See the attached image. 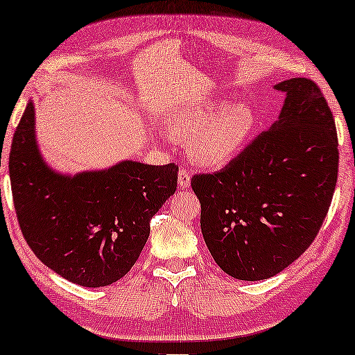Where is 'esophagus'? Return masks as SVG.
<instances>
[{
    "label": "esophagus",
    "instance_id": "esophagus-1",
    "mask_svg": "<svg viewBox=\"0 0 355 355\" xmlns=\"http://www.w3.org/2000/svg\"><path fill=\"white\" fill-rule=\"evenodd\" d=\"M191 179H192V174H191V171H189V169H186V168L179 169V174H178L179 187H182V189L191 187Z\"/></svg>",
    "mask_w": 355,
    "mask_h": 355
}]
</instances>
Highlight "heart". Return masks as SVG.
<instances>
[{
  "label": "heart",
  "mask_w": 355,
  "mask_h": 355,
  "mask_svg": "<svg viewBox=\"0 0 355 355\" xmlns=\"http://www.w3.org/2000/svg\"><path fill=\"white\" fill-rule=\"evenodd\" d=\"M255 111L247 103L208 98L182 105L169 114L168 129L187 141V152L200 166L218 168L236 158L255 129Z\"/></svg>",
  "instance_id": "b5f03b06"
}]
</instances>
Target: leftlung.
Masks as SVG:
<instances>
[{"label":"left lung","mask_w":355,"mask_h":355,"mask_svg":"<svg viewBox=\"0 0 355 355\" xmlns=\"http://www.w3.org/2000/svg\"><path fill=\"white\" fill-rule=\"evenodd\" d=\"M278 121L218 173L196 174L203 239L232 278L260 281L297 260L317 237L338 181V135L310 79L275 85Z\"/></svg>","instance_id":"8db88e82"}]
</instances>
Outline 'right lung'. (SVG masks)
<instances>
[{"label":"right lung","mask_w":355,"mask_h":355,"mask_svg":"<svg viewBox=\"0 0 355 355\" xmlns=\"http://www.w3.org/2000/svg\"><path fill=\"white\" fill-rule=\"evenodd\" d=\"M179 168L124 159L62 174L42 157L31 100L14 132L9 178L19 226L42 263L85 288L110 286L137 261L150 220L176 192Z\"/></svg>","instance_id":"1"}]
</instances>
